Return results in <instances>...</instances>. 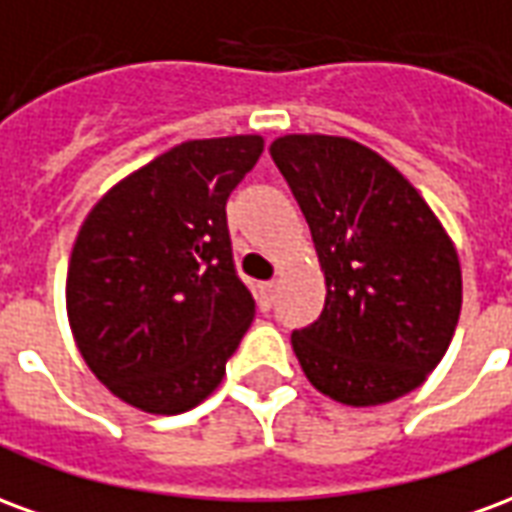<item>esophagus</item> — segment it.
Masks as SVG:
<instances>
[{
  "mask_svg": "<svg viewBox=\"0 0 512 512\" xmlns=\"http://www.w3.org/2000/svg\"><path fill=\"white\" fill-rule=\"evenodd\" d=\"M274 296H277V285H274V282H263V285H257V304H260V310H271Z\"/></svg>",
  "mask_w": 512,
  "mask_h": 512,
  "instance_id": "esophagus-1",
  "label": "esophagus"
}]
</instances>
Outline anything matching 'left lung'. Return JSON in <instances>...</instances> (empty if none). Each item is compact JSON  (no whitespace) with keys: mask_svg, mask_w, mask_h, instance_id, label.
Wrapping results in <instances>:
<instances>
[{"mask_svg":"<svg viewBox=\"0 0 512 512\" xmlns=\"http://www.w3.org/2000/svg\"><path fill=\"white\" fill-rule=\"evenodd\" d=\"M318 252L326 304L290 334L310 384L345 406H381L417 389L450 348L461 263L411 183L348 136L271 142Z\"/></svg>","mask_w":512,"mask_h":512,"instance_id":"obj_1","label":"left lung"}]
</instances>
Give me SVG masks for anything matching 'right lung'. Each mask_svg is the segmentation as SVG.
<instances>
[{"label":"right lung","instance_id":"1","mask_svg":"<svg viewBox=\"0 0 512 512\" xmlns=\"http://www.w3.org/2000/svg\"><path fill=\"white\" fill-rule=\"evenodd\" d=\"M260 153L257 134L180 142L87 213L68 263V323L87 367L128 406L180 414L222 384L255 318L224 208Z\"/></svg>","mask_w":512,"mask_h":512}]
</instances>
